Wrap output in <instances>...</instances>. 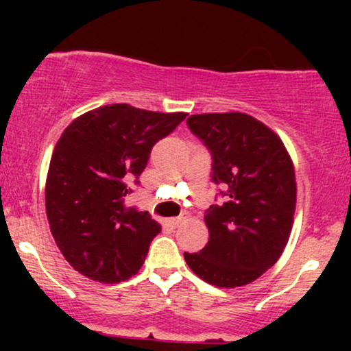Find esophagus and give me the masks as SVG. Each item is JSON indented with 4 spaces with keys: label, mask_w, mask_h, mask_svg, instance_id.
Listing matches in <instances>:
<instances>
[{
    "label": "esophagus",
    "mask_w": 351,
    "mask_h": 351,
    "mask_svg": "<svg viewBox=\"0 0 351 351\" xmlns=\"http://www.w3.org/2000/svg\"><path fill=\"white\" fill-rule=\"evenodd\" d=\"M181 223H183V217H170V219L167 221L168 226H171V228H178Z\"/></svg>",
    "instance_id": "esophagus-1"
}]
</instances>
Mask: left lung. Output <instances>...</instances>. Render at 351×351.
<instances>
[{
	"label": "left lung",
	"instance_id": "8db88e82",
	"mask_svg": "<svg viewBox=\"0 0 351 351\" xmlns=\"http://www.w3.org/2000/svg\"><path fill=\"white\" fill-rule=\"evenodd\" d=\"M188 127L213 155V181L226 203L204 216L208 244L184 252L193 272L216 287L251 284L279 261L297 203L295 168L280 136L241 112L196 114Z\"/></svg>",
	"mask_w": 351,
	"mask_h": 351
}]
</instances>
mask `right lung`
<instances>
[{
	"label": "right lung",
	"instance_id": "1",
	"mask_svg": "<svg viewBox=\"0 0 351 351\" xmlns=\"http://www.w3.org/2000/svg\"><path fill=\"white\" fill-rule=\"evenodd\" d=\"M186 115L112 104L62 132L47 170L46 215L59 251L82 276L117 284L140 271L162 226L148 211L125 206L127 183L138 180L153 145Z\"/></svg>",
	"mask_w": 351,
	"mask_h": 351
}]
</instances>
